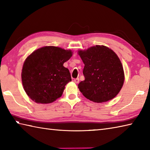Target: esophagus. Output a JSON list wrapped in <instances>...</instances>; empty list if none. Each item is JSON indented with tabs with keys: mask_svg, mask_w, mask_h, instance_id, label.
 I'll list each match as a JSON object with an SVG mask.
<instances>
[{
	"mask_svg": "<svg viewBox=\"0 0 150 150\" xmlns=\"http://www.w3.org/2000/svg\"><path fill=\"white\" fill-rule=\"evenodd\" d=\"M79 81V78H76L74 79V82H75L76 83H78Z\"/></svg>",
	"mask_w": 150,
	"mask_h": 150,
	"instance_id": "1",
	"label": "esophagus"
}]
</instances>
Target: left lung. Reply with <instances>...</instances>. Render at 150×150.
<instances>
[{
	"label": "left lung",
	"mask_w": 150,
	"mask_h": 150,
	"mask_svg": "<svg viewBox=\"0 0 150 150\" xmlns=\"http://www.w3.org/2000/svg\"><path fill=\"white\" fill-rule=\"evenodd\" d=\"M85 67V80L78 88L86 98L96 103L115 98L124 83V71L115 53L104 45H96L79 51Z\"/></svg>",
	"instance_id": "left-lung-1"
}]
</instances>
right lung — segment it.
<instances>
[{
	"label": "right lung",
	"instance_id": "right-lung-1",
	"mask_svg": "<svg viewBox=\"0 0 150 150\" xmlns=\"http://www.w3.org/2000/svg\"><path fill=\"white\" fill-rule=\"evenodd\" d=\"M72 56L71 51L54 46L36 50L26 58L22 71L24 88L32 100L50 103L61 97L65 86L72 81L64 64Z\"/></svg>",
	"mask_w": 150,
	"mask_h": 150
}]
</instances>
